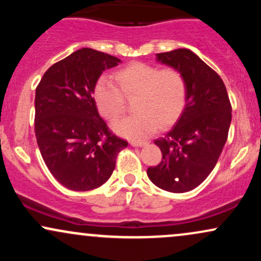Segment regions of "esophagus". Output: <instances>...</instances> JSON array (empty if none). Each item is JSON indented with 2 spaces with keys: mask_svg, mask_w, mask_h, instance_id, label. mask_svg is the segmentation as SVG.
<instances>
[{
  "mask_svg": "<svg viewBox=\"0 0 261 261\" xmlns=\"http://www.w3.org/2000/svg\"><path fill=\"white\" fill-rule=\"evenodd\" d=\"M131 146H134V147H141V146H145L147 145V142L146 141H131Z\"/></svg>",
  "mask_w": 261,
  "mask_h": 261,
  "instance_id": "esophagus-1",
  "label": "esophagus"
}]
</instances>
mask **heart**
<instances>
[{"instance_id": "b5f03b06", "label": "heart", "mask_w": 261, "mask_h": 261, "mask_svg": "<svg viewBox=\"0 0 261 261\" xmlns=\"http://www.w3.org/2000/svg\"><path fill=\"white\" fill-rule=\"evenodd\" d=\"M116 86L100 77L93 87L98 113L116 121L125 113V99H133L134 115L116 122L114 128L128 139H143L157 127L166 128L180 118L187 104V82L176 68L134 62L114 74Z\"/></svg>"}]
</instances>
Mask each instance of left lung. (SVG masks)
Returning a JSON list of instances; mask_svg holds the SVG:
<instances>
[{"label": "left lung", "instance_id": "obj_1", "mask_svg": "<svg viewBox=\"0 0 261 261\" xmlns=\"http://www.w3.org/2000/svg\"><path fill=\"white\" fill-rule=\"evenodd\" d=\"M157 60L176 68L187 82V104L175 126L154 141L162 161L147 175L170 193L190 191L216 166L228 137L232 106L222 79L188 49L157 54Z\"/></svg>", "mask_w": 261, "mask_h": 261}]
</instances>
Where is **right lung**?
<instances>
[{"instance_id":"right-lung-1","label":"right lung","mask_w":261,"mask_h":261,"mask_svg":"<svg viewBox=\"0 0 261 261\" xmlns=\"http://www.w3.org/2000/svg\"><path fill=\"white\" fill-rule=\"evenodd\" d=\"M120 59L83 47L54 64L35 91V137L54 178L73 191L103 185L127 141L99 116L93 87Z\"/></svg>"}]
</instances>
